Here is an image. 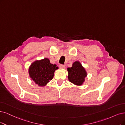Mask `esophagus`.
I'll list each match as a JSON object with an SVG mask.
<instances>
[{
	"mask_svg": "<svg viewBox=\"0 0 125 125\" xmlns=\"http://www.w3.org/2000/svg\"><path fill=\"white\" fill-rule=\"evenodd\" d=\"M59 67H60V68H61L64 69L65 68V65H63V64H60V65H59Z\"/></svg>",
	"mask_w": 125,
	"mask_h": 125,
	"instance_id": "esophagus-1",
	"label": "esophagus"
}]
</instances>
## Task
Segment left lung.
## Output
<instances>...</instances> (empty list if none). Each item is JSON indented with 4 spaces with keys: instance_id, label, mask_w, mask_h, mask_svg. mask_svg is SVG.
<instances>
[{
    "instance_id": "obj_1",
    "label": "left lung",
    "mask_w": 125,
    "mask_h": 125,
    "mask_svg": "<svg viewBox=\"0 0 125 125\" xmlns=\"http://www.w3.org/2000/svg\"><path fill=\"white\" fill-rule=\"evenodd\" d=\"M68 80L72 83L76 85H81L85 81L87 73L79 61H75L72 67L67 68Z\"/></svg>"
}]
</instances>
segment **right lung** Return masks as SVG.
<instances>
[{"label": "right lung", "mask_w": 125, "mask_h": 125, "mask_svg": "<svg viewBox=\"0 0 125 125\" xmlns=\"http://www.w3.org/2000/svg\"><path fill=\"white\" fill-rule=\"evenodd\" d=\"M58 69L55 65L50 63L49 60L44 58L32 63L29 68L31 79L39 86H44L52 79L55 71Z\"/></svg>", "instance_id": "1"}]
</instances>
